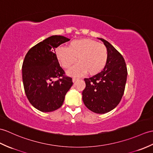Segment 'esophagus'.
Returning <instances> with one entry per match:
<instances>
[{"instance_id":"34e87169","label":"esophagus","mask_w":153,"mask_h":153,"mask_svg":"<svg viewBox=\"0 0 153 153\" xmlns=\"http://www.w3.org/2000/svg\"><path fill=\"white\" fill-rule=\"evenodd\" d=\"M78 79H78V78H76V77H74L73 79H72V81H73L74 83H75L76 81H77Z\"/></svg>"}]
</instances>
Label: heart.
<instances>
[{"instance_id":"obj_1","label":"heart","mask_w":153,"mask_h":153,"mask_svg":"<svg viewBox=\"0 0 153 153\" xmlns=\"http://www.w3.org/2000/svg\"><path fill=\"white\" fill-rule=\"evenodd\" d=\"M55 54L65 68L72 66L77 58L79 63L67 71L71 76H80L87 72L90 75L97 74L105 68L108 59L105 46L88 38L72 40L68 48L59 46L55 49Z\"/></svg>"}]
</instances>
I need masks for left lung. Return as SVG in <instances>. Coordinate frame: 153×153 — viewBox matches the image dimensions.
<instances>
[{
	"label": "left lung",
	"instance_id": "obj_1",
	"mask_svg": "<svg viewBox=\"0 0 153 153\" xmlns=\"http://www.w3.org/2000/svg\"><path fill=\"white\" fill-rule=\"evenodd\" d=\"M108 51V59L101 72L85 78L82 99L85 106L98 114L108 113L117 107L125 91L127 68L122 55L103 38Z\"/></svg>",
	"mask_w": 153,
	"mask_h": 153
}]
</instances>
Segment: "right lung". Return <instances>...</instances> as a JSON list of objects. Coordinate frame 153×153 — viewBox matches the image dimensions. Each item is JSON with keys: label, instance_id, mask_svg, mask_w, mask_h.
<instances>
[{"label": "right lung", "instance_id": "1", "mask_svg": "<svg viewBox=\"0 0 153 153\" xmlns=\"http://www.w3.org/2000/svg\"><path fill=\"white\" fill-rule=\"evenodd\" d=\"M69 40L60 35L51 36L30 49L24 59L25 92L28 101L39 111L51 112L61 107L72 86V78L64 76L55 54V48ZM56 78L59 79L56 80Z\"/></svg>", "mask_w": 153, "mask_h": 153}]
</instances>
